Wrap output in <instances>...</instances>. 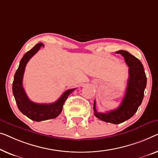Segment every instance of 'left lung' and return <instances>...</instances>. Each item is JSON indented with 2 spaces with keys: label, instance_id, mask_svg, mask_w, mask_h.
I'll list each match as a JSON object with an SVG mask.
<instances>
[{
  "label": "left lung",
  "instance_id": "left-lung-1",
  "mask_svg": "<svg viewBox=\"0 0 158 158\" xmlns=\"http://www.w3.org/2000/svg\"><path fill=\"white\" fill-rule=\"evenodd\" d=\"M116 53L124 56L128 66L129 77L123 101L116 109L107 113H98L96 109V102L94 103V115L101 121L118 124L127 121L135 114L142 103L144 91L147 84L146 75L140 61L128 52L119 50Z\"/></svg>",
  "mask_w": 158,
  "mask_h": 158
}]
</instances>
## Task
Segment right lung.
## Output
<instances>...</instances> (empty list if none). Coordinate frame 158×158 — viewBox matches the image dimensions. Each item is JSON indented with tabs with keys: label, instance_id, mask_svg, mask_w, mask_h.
Instances as JSON below:
<instances>
[{
	"label": "right lung",
	"instance_id": "add662e5",
	"mask_svg": "<svg viewBox=\"0 0 158 158\" xmlns=\"http://www.w3.org/2000/svg\"><path fill=\"white\" fill-rule=\"evenodd\" d=\"M41 47H44L42 42L37 44L25 54L21 59L18 69L14 76L13 83V93L19 110L22 114L35 121H45L57 117L62 112L63 105L67 97L76 89H72L66 91L56 102L52 103H37L29 99L23 86V74L28 61L37 52Z\"/></svg>",
	"mask_w": 158,
	"mask_h": 158
}]
</instances>
